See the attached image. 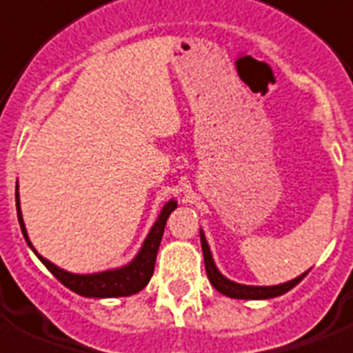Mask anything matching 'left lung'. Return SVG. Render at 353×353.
Returning a JSON list of instances; mask_svg holds the SVG:
<instances>
[{"label": "left lung", "instance_id": "1", "mask_svg": "<svg viewBox=\"0 0 353 353\" xmlns=\"http://www.w3.org/2000/svg\"><path fill=\"white\" fill-rule=\"evenodd\" d=\"M200 241H202V252H203V261H205V272H208V278L211 281V285L216 288L218 292H222L227 298H234V299H270V298H278L281 294L288 292L290 288H294L296 285L301 281L305 276L308 274L303 272L298 278L290 279V281H285V283L272 285V287H256V285H241L236 283V281H231L229 278L218 270L216 263L212 260L211 249H209V243L205 240V234L200 229Z\"/></svg>", "mask_w": 353, "mask_h": 353}]
</instances>
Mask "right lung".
<instances>
[{"label": "right lung", "mask_w": 353, "mask_h": 353, "mask_svg": "<svg viewBox=\"0 0 353 353\" xmlns=\"http://www.w3.org/2000/svg\"><path fill=\"white\" fill-rule=\"evenodd\" d=\"M16 209H17V220H19V227L25 236L26 243L34 250V254L39 258V261L45 265L46 269L50 270L55 278L59 279L61 283L68 287L72 292L84 296V298H122V296H131V294L141 292L145 285L150 283L153 270H155V260L157 252H159L160 240L164 234V227L171 212L176 209V200H170L165 202V205L160 211L159 218L155 220L153 227L150 229L148 236H145L144 243H142L141 250L137 252V256L128 265H122L119 269L103 270V272H93V274H74L68 270L61 269L52 261L37 252L32 245L28 232H26L25 222H23L21 205H19V191L16 185Z\"/></svg>", "instance_id": "right-lung-1"}]
</instances>
